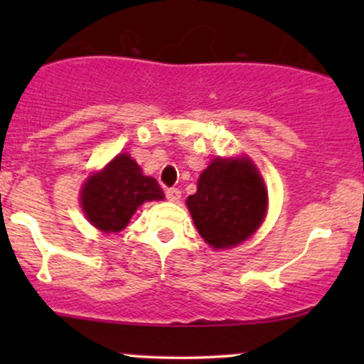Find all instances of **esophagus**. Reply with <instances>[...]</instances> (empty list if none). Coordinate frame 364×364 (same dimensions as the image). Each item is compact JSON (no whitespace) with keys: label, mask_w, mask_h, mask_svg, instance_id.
I'll list each match as a JSON object with an SVG mask.
<instances>
[{"label":"esophagus","mask_w":364,"mask_h":364,"mask_svg":"<svg viewBox=\"0 0 364 364\" xmlns=\"http://www.w3.org/2000/svg\"><path fill=\"white\" fill-rule=\"evenodd\" d=\"M166 196H168L169 202H178V200L181 198V191H179L178 188H168V190H166Z\"/></svg>","instance_id":"1"}]
</instances>
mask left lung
<instances>
[{
  "mask_svg": "<svg viewBox=\"0 0 364 364\" xmlns=\"http://www.w3.org/2000/svg\"><path fill=\"white\" fill-rule=\"evenodd\" d=\"M196 231L212 248L243 243L267 215L269 195L257 166L248 157H217L200 174L196 193L186 200Z\"/></svg>",
  "mask_w": 364,
  "mask_h": 364,
  "instance_id": "left-lung-1",
  "label": "left lung"
}]
</instances>
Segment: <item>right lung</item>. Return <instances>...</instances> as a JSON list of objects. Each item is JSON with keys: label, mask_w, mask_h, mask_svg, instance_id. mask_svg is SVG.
<instances>
[{"label": "right lung", "mask_w": 364, "mask_h": 364, "mask_svg": "<svg viewBox=\"0 0 364 364\" xmlns=\"http://www.w3.org/2000/svg\"><path fill=\"white\" fill-rule=\"evenodd\" d=\"M164 200V191L154 178L145 176L129 154H118L99 173L87 178L80 191L87 220L102 232L124 229L144 202Z\"/></svg>", "instance_id": "1"}]
</instances>
